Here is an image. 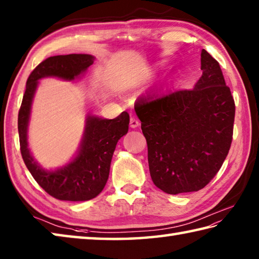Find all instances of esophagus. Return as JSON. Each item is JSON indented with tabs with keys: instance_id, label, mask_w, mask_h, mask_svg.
I'll return each instance as SVG.
<instances>
[{
	"instance_id": "34e87169",
	"label": "esophagus",
	"mask_w": 259,
	"mask_h": 259,
	"mask_svg": "<svg viewBox=\"0 0 259 259\" xmlns=\"http://www.w3.org/2000/svg\"><path fill=\"white\" fill-rule=\"evenodd\" d=\"M139 124H140L139 121H138L137 119H136L135 116H131V117H130V126H131V128H133V129L137 128V126H138Z\"/></svg>"
}]
</instances>
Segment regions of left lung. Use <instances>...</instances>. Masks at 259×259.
Listing matches in <instances>:
<instances>
[{"label": "left lung", "mask_w": 259, "mask_h": 259, "mask_svg": "<svg viewBox=\"0 0 259 259\" xmlns=\"http://www.w3.org/2000/svg\"><path fill=\"white\" fill-rule=\"evenodd\" d=\"M203 74L190 91L135 104L147 142L154 185L170 195L198 191L222 166L232 142L236 106L220 68L201 50Z\"/></svg>", "instance_id": "obj_1"}]
</instances>
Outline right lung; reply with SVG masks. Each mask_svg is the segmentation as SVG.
<instances>
[{
  "mask_svg": "<svg viewBox=\"0 0 259 259\" xmlns=\"http://www.w3.org/2000/svg\"><path fill=\"white\" fill-rule=\"evenodd\" d=\"M94 60L95 58L89 54H69L51 56L43 61L28 78L19 110L18 131L23 162L36 182L49 195L60 200L84 201L101 194L109 179L115 146L129 129L130 120L126 112L112 120L87 115L79 148L65 165L46 170L31 155L28 147V125L38 81L48 77L74 81L84 76Z\"/></svg>",
  "mask_w": 259,
  "mask_h": 259,
  "instance_id": "right-lung-1",
  "label": "right lung"
}]
</instances>
